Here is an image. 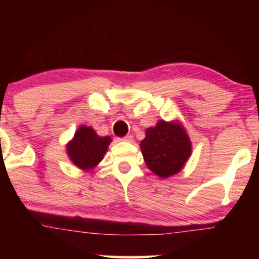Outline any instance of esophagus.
Returning <instances> with one entry per match:
<instances>
[{
  "label": "esophagus",
  "instance_id": "esophagus-1",
  "mask_svg": "<svg viewBox=\"0 0 259 259\" xmlns=\"http://www.w3.org/2000/svg\"><path fill=\"white\" fill-rule=\"evenodd\" d=\"M119 140H121V141L132 142V141H133V136H132V135H126V136H124V138H121V139H119Z\"/></svg>",
  "mask_w": 259,
  "mask_h": 259
}]
</instances>
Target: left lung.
<instances>
[{
	"label": "left lung",
	"mask_w": 259,
	"mask_h": 259,
	"mask_svg": "<svg viewBox=\"0 0 259 259\" xmlns=\"http://www.w3.org/2000/svg\"><path fill=\"white\" fill-rule=\"evenodd\" d=\"M140 148L148 169L165 179L185 165L191 154V141L178 120H159L156 126L146 129Z\"/></svg>",
	"instance_id": "8db88e82"
}]
</instances>
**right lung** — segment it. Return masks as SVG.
I'll return each instance as SVG.
<instances>
[{
    "label": "right lung",
    "mask_w": 259,
    "mask_h": 259,
    "mask_svg": "<svg viewBox=\"0 0 259 259\" xmlns=\"http://www.w3.org/2000/svg\"><path fill=\"white\" fill-rule=\"evenodd\" d=\"M112 139L99 136L91 126L80 125L74 138L67 144V153L74 165L90 170L103 159Z\"/></svg>",
    "instance_id": "obj_1"
}]
</instances>
